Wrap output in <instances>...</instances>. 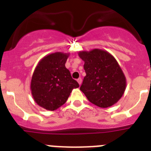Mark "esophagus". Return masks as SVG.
<instances>
[{
    "mask_svg": "<svg viewBox=\"0 0 151 151\" xmlns=\"http://www.w3.org/2000/svg\"><path fill=\"white\" fill-rule=\"evenodd\" d=\"M77 81H78V84H79V85H81V83H82V79H81V78H79Z\"/></svg>",
    "mask_w": 151,
    "mask_h": 151,
    "instance_id": "esophagus-1",
    "label": "esophagus"
}]
</instances>
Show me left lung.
I'll return each instance as SVG.
<instances>
[{
  "label": "left lung",
  "mask_w": 151,
  "mask_h": 151,
  "mask_svg": "<svg viewBox=\"0 0 151 151\" xmlns=\"http://www.w3.org/2000/svg\"><path fill=\"white\" fill-rule=\"evenodd\" d=\"M86 76L80 90L92 103L110 107L121 99L126 88V78L114 57L99 48L80 51Z\"/></svg>",
  "instance_id": "left-lung-1"
}]
</instances>
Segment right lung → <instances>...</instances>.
I'll return each mask as SVG.
<instances>
[{
    "label": "right lung",
    "mask_w": 151,
    "mask_h": 151,
    "mask_svg": "<svg viewBox=\"0 0 151 151\" xmlns=\"http://www.w3.org/2000/svg\"><path fill=\"white\" fill-rule=\"evenodd\" d=\"M70 53H51L39 61L32 75L30 90L35 103L53 111L66 103L73 88L79 87L65 63Z\"/></svg>",
    "instance_id": "1"
}]
</instances>
